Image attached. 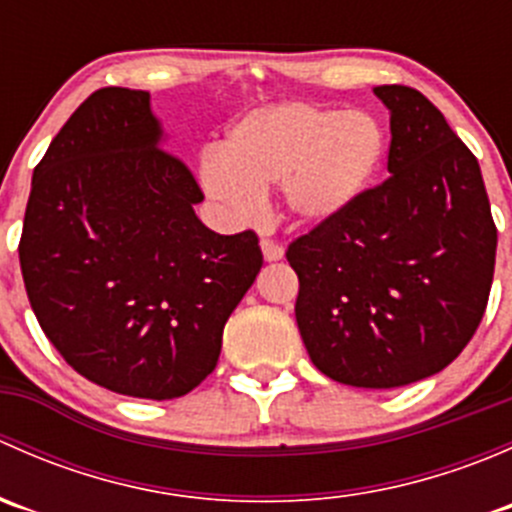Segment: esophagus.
Returning <instances> with one entry per match:
<instances>
[{
    "label": "esophagus",
    "mask_w": 512,
    "mask_h": 512,
    "mask_svg": "<svg viewBox=\"0 0 512 512\" xmlns=\"http://www.w3.org/2000/svg\"><path fill=\"white\" fill-rule=\"evenodd\" d=\"M262 257H265V262H277L285 257V250H282V245H277V242L262 240Z\"/></svg>",
    "instance_id": "1"
}]
</instances>
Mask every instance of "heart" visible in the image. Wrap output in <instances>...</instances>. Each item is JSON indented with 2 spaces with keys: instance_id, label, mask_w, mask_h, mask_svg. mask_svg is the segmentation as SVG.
I'll use <instances>...</instances> for the list:
<instances>
[{
  "instance_id": "obj_1",
  "label": "heart",
  "mask_w": 512,
  "mask_h": 512,
  "mask_svg": "<svg viewBox=\"0 0 512 512\" xmlns=\"http://www.w3.org/2000/svg\"><path fill=\"white\" fill-rule=\"evenodd\" d=\"M384 153V128L369 111L270 103L232 123L223 153L203 158L200 180L237 220L260 213L265 190L282 185L289 218L319 227L359 203Z\"/></svg>"
}]
</instances>
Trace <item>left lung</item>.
Wrapping results in <instances>:
<instances>
[{
    "label": "left lung",
    "mask_w": 512,
    "mask_h": 512,
    "mask_svg": "<svg viewBox=\"0 0 512 512\" xmlns=\"http://www.w3.org/2000/svg\"><path fill=\"white\" fill-rule=\"evenodd\" d=\"M389 108V180L342 218L294 240V304L312 364L359 389H396L446 369L483 319L495 230L476 156L409 86Z\"/></svg>",
    "instance_id": "obj_1"
}]
</instances>
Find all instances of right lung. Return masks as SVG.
Listing matches in <instances>:
<instances>
[{
	"instance_id": "obj_1",
	"label": "right lung",
	"mask_w": 512,
	"mask_h": 512,
	"mask_svg": "<svg viewBox=\"0 0 512 512\" xmlns=\"http://www.w3.org/2000/svg\"><path fill=\"white\" fill-rule=\"evenodd\" d=\"M163 143L148 91L91 94L34 168L19 242L29 302L66 364L153 401L215 369L262 267L255 232L200 223L203 193Z\"/></svg>"
}]
</instances>
